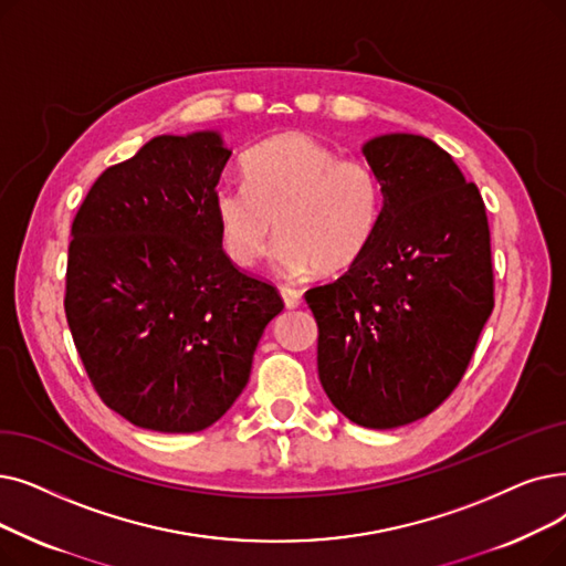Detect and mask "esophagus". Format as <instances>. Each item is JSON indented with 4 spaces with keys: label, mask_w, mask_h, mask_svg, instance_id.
Masks as SVG:
<instances>
[{
    "label": "esophagus",
    "mask_w": 566,
    "mask_h": 566,
    "mask_svg": "<svg viewBox=\"0 0 566 566\" xmlns=\"http://www.w3.org/2000/svg\"><path fill=\"white\" fill-rule=\"evenodd\" d=\"M280 293H282V301H284V305H286L289 310L298 307V305L303 303L301 291H296V289H291V286H282V289H280Z\"/></svg>",
    "instance_id": "1"
}]
</instances>
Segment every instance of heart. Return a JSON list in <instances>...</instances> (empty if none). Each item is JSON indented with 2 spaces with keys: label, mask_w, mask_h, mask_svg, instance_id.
Segmentation results:
<instances>
[{
  "label": "heart",
  "mask_w": 566,
  "mask_h": 566,
  "mask_svg": "<svg viewBox=\"0 0 566 566\" xmlns=\"http://www.w3.org/2000/svg\"><path fill=\"white\" fill-rule=\"evenodd\" d=\"M242 164L248 182H222L212 193L219 238L235 265L265 254L275 224L282 238L273 263L291 277L316 268L342 273L370 248L384 214V185L370 161L286 132L252 147Z\"/></svg>",
  "instance_id": "1"
}]
</instances>
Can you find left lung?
<instances>
[{
    "instance_id": "8db88e82",
    "label": "left lung",
    "mask_w": 566,
    "mask_h": 566,
    "mask_svg": "<svg viewBox=\"0 0 566 566\" xmlns=\"http://www.w3.org/2000/svg\"><path fill=\"white\" fill-rule=\"evenodd\" d=\"M363 155L384 185V214L365 254L314 286L318 379L349 421L388 430L444 402L495 307L485 206L447 150L386 134Z\"/></svg>"
}]
</instances>
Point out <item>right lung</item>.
Masks as SVG:
<instances>
[{"label":"right lung","instance_id":"right-lung-1","mask_svg":"<svg viewBox=\"0 0 566 566\" xmlns=\"http://www.w3.org/2000/svg\"><path fill=\"white\" fill-rule=\"evenodd\" d=\"M217 132L157 136L106 168L71 224L64 312L99 398L138 428L199 432L248 386L273 284L227 256Z\"/></svg>","mask_w":566,"mask_h":566}]
</instances>
